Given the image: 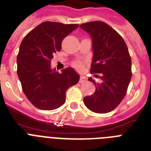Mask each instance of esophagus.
<instances>
[{
  "label": "esophagus",
  "instance_id": "esophagus-1",
  "mask_svg": "<svg viewBox=\"0 0 151 151\" xmlns=\"http://www.w3.org/2000/svg\"><path fill=\"white\" fill-rule=\"evenodd\" d=\"M85 81H86V78H84V76H81L80 77V83H84V82H85Z\"/></svg>",
  "mask_w": 151,
  "mask_h": 151
}]
</instances>
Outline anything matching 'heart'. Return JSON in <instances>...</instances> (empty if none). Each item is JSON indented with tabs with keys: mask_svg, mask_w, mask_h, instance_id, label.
<instances>
[{
	"mask_svg": "<svg viewBox=\"0 0 151 151\" xmlns=\"http://www.w3.org/2000/svg\"><path fill=\"white\" fill-rule=\"evenodd\" d=\"M73 66L75 68H77V69H81L82 67H83V66H84V64H83V63H82L81 61H75V62H73Z\"/></svg>",
	"mask_w": 151,
	"mask_h": 151,
	"instance_id": "b5f03b06",
	"label": "heart"
}]
</instances>
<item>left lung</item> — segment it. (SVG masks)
I'll use <instances>...</instances> for the list:
<instances>
[{
	"label": "left lung",
	"instance_id": "left-lung-1",
	"mask_svg": "<svg viewBox=\"0 0 151 151\" xmlns=\"http://www.w3.org/2000/svg\"><path fill=\"white\" fill-rule=\"evenodd\" d=\"M80 27L92 38L94 55L91 73H100L101 80L97 84L88 78L96 89L92 95L84 97V105L94 112L107 113L115 109L127 94L132 78L130 55L122 36L106 23L96 21Z\"/></svg>",
	"mask_w": 151,
	"mask_h": 151
}]
</instances>
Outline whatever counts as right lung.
I'll return each mask as SVG.
<instances>
[{
  "label": "right lung",
  "instance_id": "1",
  "mask_svg": "<svg viewBox=\"0 0 151 151\" xmlns=\"http://www.w3.org/2000/svg\"><path fill=\"white\" fill-rule=\"evenodd\" d=\"M78 27V24L45 22L28 33L21 43L17 73L27 99L40 109L60 107L67 89L79 81V74L72 67L59 73L50 67L53 54L61 50L63 39Z\"/></svg>",
  "mask_w": 151,
  "mask_h": 151
}]
</instances>
